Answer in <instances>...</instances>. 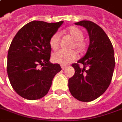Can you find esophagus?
<instances>
[{
  "label": "esophagus",
  "mask_w": 122,
  "mask_h": 122,
  "mask_svg": "<svg viewBox=\"0 0 122 122\" xmlns=\"http://www.w3.org/2000/svg\"><path fill=\"white\" fill-rule=\"evenodd\" d=\"M61 68H62V69L63 70H64L66 69V66H64V65H62V66H61Z\"/></svg>",
  "instance_id": "34e87169"
}]
</instances>
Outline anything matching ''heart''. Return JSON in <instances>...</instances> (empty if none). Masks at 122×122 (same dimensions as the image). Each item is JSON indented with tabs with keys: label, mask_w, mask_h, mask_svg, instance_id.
<instances>
[{
	"label": "heart",
	"mask_w": 122,
	"mask_h": 122,
	"mask_svg": "<svg viewBox=\"0 0 122 122\" xmlns=\"http://www.w3.org/2000/svg\"><path fill=\"white\" fill-rule=\"evenodd\" d=\"M67 32L74 40L72 44V48H75L79 52H84L86 48V43L84 39V33L80 28L76 26H72L67 29ZM61 34L59 32H56L50 37V46L52 50H56L60 46ZM78 58V54L75 50L66 51L60 50L54 52L52 56V59L54 62L66 65Z\"/></svg>",
	"instance_id": "b5f03b06"
}]
</instances>
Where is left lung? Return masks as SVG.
<instances>
[{
	"label": "left lung",
	"instance_id": "8db88e82",
	"mask_svg": "<svg viewBox=\"0 0 122 122\" xmlns=\"http://www.w3.org/2000/svg\"><path fill=\"white\" fill-rule=\"evenodd\" d=\"M75 24L87 30L90 44L84 57L72 65L75 74L68 80V87L78 100L91 102L103 94L110 84L115 67L114 48L107 34L98 24L89 20Z\"/></svg>",
	"mask_w": 122,
	"mask_h": 122
}]
</instances>
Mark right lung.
Wrapping results in <instances>:
<instances>
[{"instance_id": "right-lung-1", "label": "right lung", "mask_w": 122, "mask_h": 122, "mask_svg": "<svg viewBox=\"0 0 122 122\" xmlns=\"http://www.w3.org/2000/svg\"><path fill=\"white\" fill-rule=\"evenodd\" d=\"M63 22L32 21L14 37L8 49L7 73L12 87L21 97L34 100L46 96L62 70L60 64L49 61V42Z\"/></svg>"}]
</instances>
